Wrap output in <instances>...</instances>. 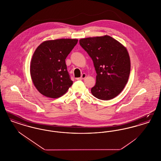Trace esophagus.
<instances>
[{
    "label": "esophagus",
    "instance_id": "34e87169",
    "mask_svg": "<svg viewBox=\"0 0 161 161\" xmlns=\"http://www.w3.org/2000/svg\"><path fill=\"white\" fill-rule=\"evenodd\" d=\"M86 77V74L83 73V74L81 75V77H80V78H77V80H81L84 79Z\"/></svg>",
    "mask_w": 161,
    "mask_h": 161
}]
</instances>
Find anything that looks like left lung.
<instances>
[{"instance_id":"8db88e82","label":"left lung","mask_w":161,"mask_h":161,"mask_svg":"<svg viewBox=\"0 0 161 161\" xmlns=\"http://www.w3.org/2000/svg\"><path fill=\"white\" fill-rule=\"evenodd\" d=\"M80 45L91 57L97 72L92 95L100 100L113 99L122 92L130 75L126 48L108 36L81 38Z\"/></svg>"}]
</instances>
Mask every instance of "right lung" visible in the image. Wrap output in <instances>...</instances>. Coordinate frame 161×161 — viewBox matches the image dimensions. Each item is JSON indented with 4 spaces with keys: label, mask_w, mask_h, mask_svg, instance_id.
I'll return each instance as SVG.
<instances>
[{
    "label": "right lung",
    "mask_w": 161,
    "mask_h": 161,
    "mask_svg": "<svg viewBox=\"0 0 161 161\" xmlns=\"http://www.w3.org/2000/svg\"><path fill=\"white\" fill-rule=\"evenodd\" d=\"M77 39L61 38L45 41L32 55L30 73L32 82L44 96L57 98L73 84L65 60L77 45Z\"/></svg>",
    "instance_id": "right-lung-1"
}]
</instances>
